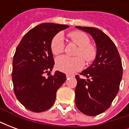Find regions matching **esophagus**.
<instances>
[{"mask_svg": "<svg viewBox=\"0 0 129 129\" xmlns=\"http://www.w3.org/2000/svg\"><path fill=\"white\" fill-rule=\"evenodd\" d=\"M73 75H70V74H67L66 75V77L67 78H70V77H73Z\"/></svg>", "mask_w": 129, "mask_h": 129, "instance_id": "esophagus-1", "label": "esophagus"}]
</instances>
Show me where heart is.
<instances>
[{
    "label": "heart",
    "mask_w": 129,
    "mask_h": 129,
    "mask_svg": "<svg viewBox=\"0 0 129 129\" xmlns=\"http://www.w3.org/2000/svg\"><path fill=\"white\" fill-rule=\"evenodd\" d=\"M68 37L79 48L75 57L63 55L57 58L56 67L63 73L72 74L81 70L84 66V60L87 63L95 61L97 54L96 46L90 43L89 37L85 32L75 30L69 32ZM51 50L54 55L63 53L65 50V43L62 34H58L53 37L50 44Z\"/></svg>",
    "instance_id": "heart-1"
}]
</instances>
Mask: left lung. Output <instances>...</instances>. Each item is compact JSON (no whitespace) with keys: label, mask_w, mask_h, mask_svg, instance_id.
<instances>
[{"label":"left lung","mask_w":129,"mask_h":129,"mask_svg":"<svg viewBox=\"0 0 129 129\" xmlns=\"http://www.w3.org/2000/svg\"><path fill=\"white\" fill-rule=\"evenodd\" d=\"M89 33L95 39L97 54L92 65L76 75L75 104L81 113L90 116L102 113L111 106L119 91L123 68L115 43L100 29L76 26Z\"/></svg>","instance_id":"left-lung-1"}]
</instances>
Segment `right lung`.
<instances>
[{"mask_svg":"<svg viewBox=\"0 0 129 129\" xmlns=\"http://www.w3.org/2000/svg\"><path fill=\"white\" fill-rule=\"evenodd\" d=\"M68 27L60 24H40L24 35L16 49L12 73L14 91L21 104L32 112L51 108L57 90L66 80V75L59 71L50 74L54 64L50 44L58 32Z\"/></svg>","mask_w":129,"mask_h":129,"instance_id":"1","label":"right lung"}]
</instances>
